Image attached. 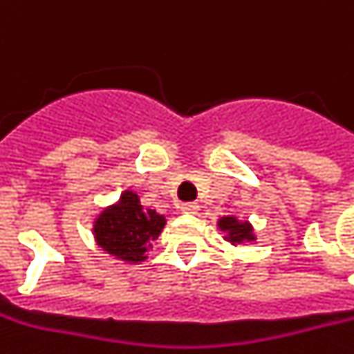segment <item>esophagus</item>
Returning a JSON list of instances; mask_svg holds the SVG:
<instances>
[{
    "label": "esophagus",
    "mask_w": 354,
    "mask_h": 354,
    "mask_svg": "<svg viewBox=\"0 0 354 354\" xmlns=\"http://www.w3.org/2000/svg\"><path fill=\"white\" fill-rule=\"evenodd\" d=\"M180 211L185 212V214H195V212L199 211V205H197V203H184V205L180 207Z\"/></svg>",
    "instance_id": "esophagus-1"
}]
</instances>
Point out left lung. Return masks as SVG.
<instances>
[{
  "mask_svg": "<svg viewBox=\"0 0 354 354\" xmlns=\"http://www.w3.org/2000/svg\"><path fill=\"white\" fill-rule=\"evenodd\" d=\"M218 230L224 232V239L230 241L232 245L254 241L253 226L247 220H237L236 216H222L218 220Z\"/></svg>",
  "mask_w": 354,
  "mask_h": 354,
  "instance_id": "8db88e82",
  "label": "left lung"
}]
</instances>
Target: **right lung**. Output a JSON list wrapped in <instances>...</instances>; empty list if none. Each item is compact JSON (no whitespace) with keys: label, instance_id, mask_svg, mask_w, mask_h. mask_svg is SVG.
<instances>
[{"label":"right lung","instance_id":"right-lung-1","mask_svg":"<svg viewBox=\"0 0 354 354\" xmlns=\"http://www.w3.org/2000/svg\"><path fill=\"white\" fill-rule=\"evenodd\" d=\"M167 220L153 209H143L140 197L126 189L115 205L107 207L93 222L97 245L120 261L138 264L160 236Z\"/></svg>","mask_w":354,"mask_h":354}]
</instances>
